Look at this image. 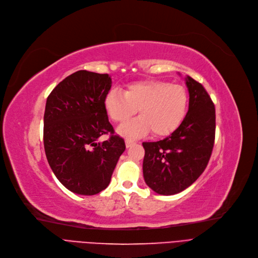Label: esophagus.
Instances as JSON below:
<instances>
[{
  "instance_id": "obj_1",
  "label": "esophagus",
  "mask_w": 258,
  "mask_h": 258,
  "mask_svg": "<svg viewBox=\"0 0 258 258\" xmlns=\"http://www.w3.org/2000/svg\"><path fill=\"white\" fill-rule=\"evenodd\" d=\"M125 143H126V147H127V148H129V147H131V146L134 144V142L131 141V140H129V139H127V140L125 141Z\"/></svg>"
}]
</instances>
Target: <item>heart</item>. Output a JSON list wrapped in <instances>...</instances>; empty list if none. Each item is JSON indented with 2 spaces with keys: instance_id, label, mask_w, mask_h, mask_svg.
Masks as SVG:
<instances>
[{
  "instance_id": "obj_1",
  "label": "heart",
  "mask_w": 258,
  "mask_h": 258,
  "mask_svg": "<svg viewBox=\"0 0 258 258\" xmlns=\"http://www.w3.org/2000/svg\"><path fill=\"white\" fill-rule=\"evenodd\" d=\"M188 95L178 84L161 80H144L126 86L125 92L117 88L110 89L104 99L108 115L115 122H125L137 113L134 118L118 128V133L128 138H138L151 133L165 137L172 133L186 113Z\"/></svg>"
}]
</instances>
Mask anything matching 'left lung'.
I'll return each mask as SVG.
<instances>
[{"label": "left lung", "mask_w": 258, "mask_h": 258, "mask_svg": "<svg viewBox=\"0 0 258 258\" xmlns=\"http://www.w3.org/2000/svg\"><path fill=\"white\" fill-rule=\"evenodd\" d=\"M189 109L178 128L166 139L143 143V173L147 185L162 195L191 186L204 172L213 150L215 107L204 86L188 77Z\"/></svg>", "instance_id": "left-lung-1"}]
</instances>
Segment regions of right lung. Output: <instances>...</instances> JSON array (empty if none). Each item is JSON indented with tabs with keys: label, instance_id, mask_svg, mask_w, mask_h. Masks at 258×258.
Wrapping results in <instances>:
<instances>
[{
	"label": "right lung",
	"instance_id": "1",
	"mask_svg": "<svg viewBox=\"0 0 258 258\" xmlns=\"http://www.w3.org/2000/svg\"><path fill=\"white\" fill-rule=\"evenodd\" d=\"M111 84L107 73L79 70L58 83L47 97L46 157L59 182L73 193L94 195L106 189L126 149L104 106ZM109 133L107 141H98Z\"/></svg>",
	"mask_w": 258,
	"mask_h": 258
}]
</instances>
